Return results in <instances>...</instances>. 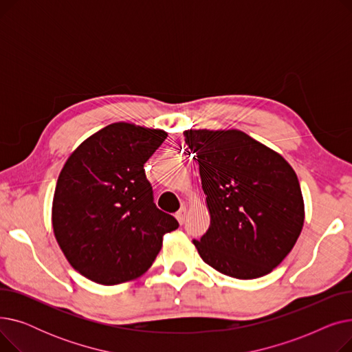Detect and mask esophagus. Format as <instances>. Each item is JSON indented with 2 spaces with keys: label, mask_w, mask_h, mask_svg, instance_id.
Instances as JSON below:
<instances>
[{
  "label": "esophagus",
  "mask_w": 352,
  "mask_h": 352,
  "mask_svg": "<svg viewBox=\"0 0 352 352\" xmlns=\"http://www.w3.org/2000/svg\"><path fill=\"white\" fill-rule=\"evenodd\" d=\"M187 215H188V208L187 207H181L179 211L175 214V218H177V221H178L179 224H184V223H186V219H187Z\"/></svg>",
  "instance_id": "34e87169"
}]
</instances>
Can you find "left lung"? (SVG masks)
<instances>
[{"mask_svg": "<svg viewBox=\"0 0 352 352\" xmlns=\"http://www.w3.org/2000/svg\"><path fill=\"white\" fill-rule=\"evenodd\" d=\"M197 154L210 227L192 239L199 256L238 280L270 274L302 231L305 208L288 161L239 129H187Z\"/></svg>", "mask_w": 352, "mask_h": 352, "instance_id": "8db88e82", "label": "left lung"}]
</instances>
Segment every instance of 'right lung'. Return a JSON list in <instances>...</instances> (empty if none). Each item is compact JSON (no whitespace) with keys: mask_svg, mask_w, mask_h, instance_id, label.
Listing matches in <instances>:
<instances>
[{"mask_svg":"<svg viewBox=\"0 0 352 352\" xmlns=\"http://www.w3.org/2000/svg\"><path fill=\"white\" fill-rule=\"evenodd\" d=\"M168 137L114 122L82 141L55 186L51 223L69 265L101 285L140 278L177 219L158 210L144 164Z\"/></svg>","mask_w":352,"mask_h":352,"instance_id":"1","label":"right lung"}]
</instances>
